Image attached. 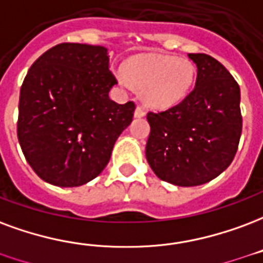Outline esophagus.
<instances>
[{
  "mask_svg": "<svg viewBox=\"0 0 263 263\" xmlns=\"http://www.w3.org/2000/svg\"><path fill=\"white\" fill-rule=\"evenodd\" d=\"M146 116V111H145V108L141 106L137 107V110H135V117H138V118H141V117H145Z\"/></svg>",
  "mask_w": 263,
  "mask_h": 263,
  "instance_id": "esophagus-1",
  "label": "esophagus"
}]
</instances>
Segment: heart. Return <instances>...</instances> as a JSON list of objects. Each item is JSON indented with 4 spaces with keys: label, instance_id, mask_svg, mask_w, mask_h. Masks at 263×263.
<instances>
[{
    "label": "heart",
    "instance_id": "obj_1",
    "mask_svg": "<svg viewBox=\"0 0 263 263\" xmlns=\"http://www.w3.org/2000/svg\"><path fill=\"white\" fill-rule=\"evenodd\" d=\"M128 82L141 89L143 100L155 108L176 106L188 95L195 68L186 58L164 54H142L125 65Z\"/></svg>",
    "mask_w": 263,
    "mask_h": 263
}]
</instances>
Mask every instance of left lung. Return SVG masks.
Masks as SVG:
<instances>
[{
    "instance_id": "8db88e82",
    "label": "left lung",
    "mask_w": 263,
    "mask_h": 263,
    "mask_svg": "<svg viewBox=\"0 0 263 263\" xmlns=\"http://www.w3.org/2000/svg\"><path fill=\"white\" fill-rule=\"evenodd\" d=\"M196 65L192 92L166 111L147 112L149 166L160 180L195 186L221 174L234 159L241 131L240 86L208 54H188Z\"/></svg>"
}]
</instances>
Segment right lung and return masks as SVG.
<instances>
[{
    "label": "right lung",
    "mask_w": 263,
    "mask_h": 263,
    "mask_svg": "<svg viewBox=\"0 0 263 263\" xmlns=\"http://www.w3.org/2000/svg\"><path fill=\"white\" fill-rule=\"evenodd\" d=\"M107 48L61 43L33 62L21 87L17 139L42 180L79 186L107 166L135 103L108 97L117 85Z\"/></svg>",
    "instance_id": "right-lung-1"
}]
</instances>
